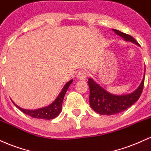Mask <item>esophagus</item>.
Masks as SVG:
<instances>
[{
    "label": "esophagus",
    "instance_id": "esophagus-1",
    "mask_svg": "<svg viewBox=\"0 0 151 151\" xmlns=\"http://www.w3.org/2000/svg\"><path fill=\"white\" fill-rule=\"evenodd\" d=\"M87 76H88V72H87L86 70H83H83H81L78 72L77 78L80 80H83V81H84V80L86 79Z\"/></svg>",
    "mask_w": 151,
    "mask_h": 151
}]
</instances>
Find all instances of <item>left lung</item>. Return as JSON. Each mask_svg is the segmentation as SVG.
I'll return each instance as SVG.
<instances>
[{"label": "left lung", "mask_w": 151, "mask_h": 151, "mask_svg": "<svg viewBox=\"0 0 151 151\" xmlns=\"http://www.w3.org/2000/svg\"><path fill=\"white\" fill-rule=\"evenodd\" d=\"M113 31L124 40L139 45V43L131 35L122 32L117 29H113ZM144 79L145 73L142 82L134 93L124 95H114L101 88L93 79L89 78L88 83L90 88V107L94 111L102 115H113L126 110L139 99L143 89Z\"/></svg>", "instance_id": "obj_1"}]
</instances>
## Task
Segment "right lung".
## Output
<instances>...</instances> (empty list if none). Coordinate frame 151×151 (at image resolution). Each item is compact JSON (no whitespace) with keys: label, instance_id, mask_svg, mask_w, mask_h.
<instances>
[{"label":"right lung","instance_id":"add662e5","mask_svg":"<svg viewBox=\"0 0 151 151\" xmlns=\"http://www.w3.org/2000/svg\"><path fill=\"white\" fill-rule=\"evenodd\" d=\"M73 82V80H70L68 81L66 84L65 85L63 88L62 89L61 92L60 93L58 96L56 97V100L54 102H52L50 105L47 106L46 107L40 108V109H35V110H28V109H24L22 108H20L17 105L14 103L15 105L17 107L20 111H22L23 113L26 114L27 115L32 116L33 118L37 119H52L56 118L58 114L61 113L62 103H63V98H64L65 94L66 93L67 90Z\"/></svg>","mask_w":151,"mask_h":151}]
</instances>
